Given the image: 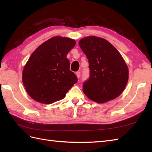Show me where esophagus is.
Masks as SVG:
<instances>
[{
  "mask_svg": "<svg viewBox=\"0 0 152 152\" xmlns=\"http://www.w3.org/2000/svg\"><path fill=\"white\" fill-rule=\"evenodd\" d=\"M76 75L77 76V78H80V75H81V73H80V71H78V72H76Z\"/></svg>",
  "mask_w": 152,
  "mask_h": 152,
  "instance_id": "34e87169",
  "label": "esophagus"
}]
</instances>
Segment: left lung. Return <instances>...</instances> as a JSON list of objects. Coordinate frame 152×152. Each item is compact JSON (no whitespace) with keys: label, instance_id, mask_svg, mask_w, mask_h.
Returning a JSON list of instances; mask_svg holds the SVG:
<instances>
[{"label":"left lung","instance_id":"8db88e82","mask_svg":"<svg viewBox=\"0 0 152 152\" xmlns=\"http://www.w3.org/2000/svg\"><path fill=\"white\" fill-rule=\"evenodd\" d=\"M89 61V78L83 91L89 99L104 103L121 94L129 78V70L116 48L104 38L88 37L79 42Z\"/></svg>","mask_w":152,"mask_h":152}]
</instances>
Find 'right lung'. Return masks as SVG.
<instances>
[{"label": "right lung", "mask_w": 152, "mask_h": 152, "mask_svg": "<svg viewBox=\"0 0 152 152\" xmlns=\"http://www.w3.org/2000/svg\"><path fill=\"white\" fill-rule=\"evenodd\" d=\"M71 38L54 37L32 53L22 73L23 83L31 97L43 104L63 99L78 81L70 70L66 55L74 47Z\"/></svg>", "instance_id": "add662e5"}]
</instances>
